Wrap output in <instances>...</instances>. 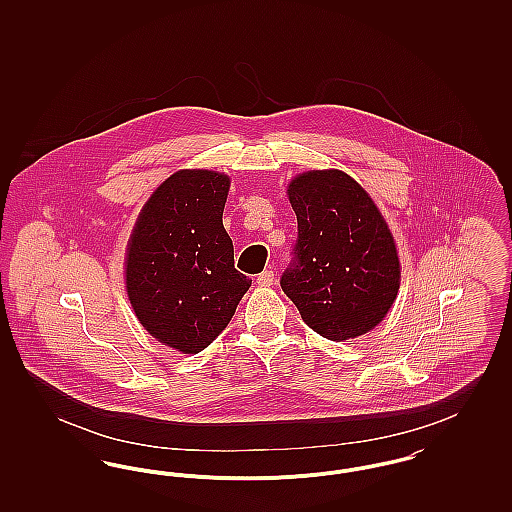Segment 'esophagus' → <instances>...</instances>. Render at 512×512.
<instances>
[{
	"label": "esophagus",
	"mask_w": 512,
	"mask_h": 512,
	"mask_svg": "<svg viewBox=\"0 0 512 512\" xmlns=\"http://www.w3.org/2000/svg\"><path fill=\"white\" fill-rule=\"evenodd\" d=\"M274 282V272L272 270H263L259 276H257V284L259 286H272Z\"/></svg>",
	"instance_id": "34e87169"
}]
</instances>
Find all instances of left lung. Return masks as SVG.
<instances>
[{"label":"left lung","instance_id":"obj_1","mask_svg":"<svg viewBox=\"0 0 512 512\" xmlns=\"http://www.w3.org/2000/svg\"><path fill=\"white\" fill-rule=\"evenodd\" d=\"M288 197L297 240L282 290L326 340L370 332L388 315L401 280L395 242L376 203L336 169L295 176Z\"/></svg>","mask_w":512,"mask_h":512}]
</instances>
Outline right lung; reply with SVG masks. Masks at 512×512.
<instances>
[{"instance_id": "right-lung-1", "label": "right lung", "mask_w": 512, "mask_h": 512, "mask_svg": "<svg viewBox=\"0 0 512 512\" xmlns=\"http://www.w3.org/2000/svg\"><path fill=\"white\" fill-rule=\"evenodd\" d=\"M230 178L184 169L147 199L126 249V292L155 340L199 353L234 317L251 280L222 226Z\"/></svg>"}]
</instances>
